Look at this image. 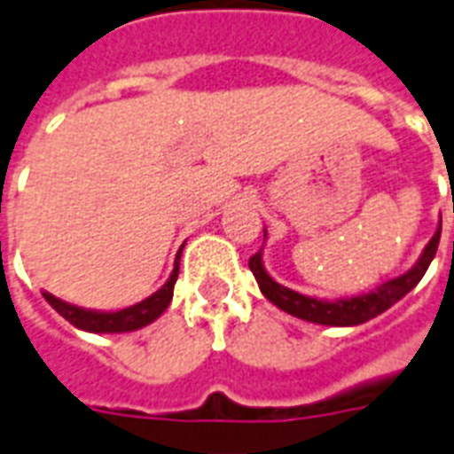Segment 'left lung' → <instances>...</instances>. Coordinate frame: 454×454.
<instances>
[{
	"mask_svg": "<svg viewBox=\"0 0 454 454\" xmlns=\"http://www.w3.org/2000/svg\"><path fill=\"white\" fill-rule=\"evenodd\" d=\"M266 238V231H263ZM438 240H441V226L429 240V245L424 247L422 256L417 259V263L408 273H403L398 278H391L387 283H381L380 287H374L372 292L358 294V297H341V299H316L299 294V292L285 287V285L276 283L269 276V270L263 269V259L259 249L252 259H249V270L254 273L259 290L270 303H276L278 309L290 313L294 317L309 320V323L330 325V327H353V325H363L367 320H372L387 309H391L395 301H401L410 290H415V285L419 283L429 269V263L434 262L438 249Z\"/></svg>",
	"mask_w": 454,
	"mask_h": 454,
	"instance_id": "1",
	"label": "left lung"
}]
</instances>
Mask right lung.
I'll list each match as a JSON object with an SVG mask.
<instances>
[{
  "label": "right lung",
  "mask_w": 454,
  "mask_h": 454,
  "mask_svg": "<svg viewBox=\"0 0 454 454\" xmlns=\"http://www.w3.org/2000/svg\"><path fill=\"white\" fill-rule=\"evenodd\" d=\"M184 249V247H181ZM181 249H178L176 262H174V270H171L169 280L144 301L127 306L120 310H94L82 309L74 303H67L63 299L53 297L49 292H44V299L51 303L53 309L59 310L60 316L66 317L67 323L74 325L77 330L96 332V334H120V332H134L141 330L145 325H151L153 320L162 316L167 306H169L171 297H174V285L178 278V262H181Z\"/></svg>",
  "instance_id": "add662e5"
}]
</instances>
